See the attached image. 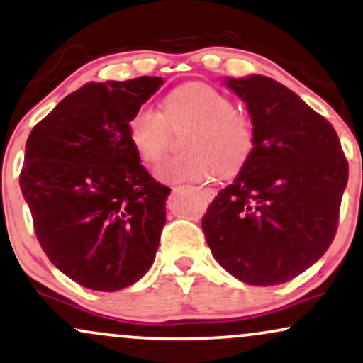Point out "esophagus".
Listing matches in <instances>:
<instances>
[{"mask_svg": "<svg viewBox=\"0 0 363 363\" xmlns=\"http://www.w3.org/2000/svg\"><path fill=\"white\" fill-rule=\"evenodd\" d=\"M197 191L200 195H202L203 199L208 200V202H211V200L216 197V190L214 189H203V186H197Z\"/></svg>", "mask_w": 363, "mask_h": 363, "instance_id": "34e87169", "label": "esophagus"}]
</instances>
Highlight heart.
Returning <instances> with one entry per match:
<instances>
[{
    "instance_id": "obj_1",
    "label": "heart",
    "mask_w": 363,
    "mask_h": 363,
    "mask_svg": "<svg viewBox=\"0 0 363 363\" xmlns=\"http://www.w3.org/2000/svg\"><path fill=\"white\" fill-rule=\"evenodd\" d=\"M190 125L183 135L185 155L164 160L156 168L163 182H203L217 173L233 177L248 163L255 147L250 117L234 108L231 98L211 84L191 81L164 96L161 112L140 105L127 122V134L140 161L152 164L164 155L169 129Z\"/></svg>"
}]
</instances>
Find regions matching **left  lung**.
<instances>
[{
	"label": "left lung",
	"instance_id": "8db88e82",
	"mask_svg": "<svg viewBox=\"0 0 363 363\" xmlns=\"http://www.w3.org/2000/svg\"><path fill=\"white\" fill-rule=\"evenodd\" d=\"M225 84L248 106L255 147L207 207L203 234L241 282H289L335 240L348 161L333 125L287 86L258 74Z\"/></svg>",
	"mask_w": 363,
	"mask_h": 363
}]
</instances>
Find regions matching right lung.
I'll return each mask as SVG.
<instances>
[{
  "label": "right lung",
  "instance_id": "right-lung-1",
  "mask_svg": "<svg viewBox=\"0 0 363 363\" xmlns=\"http://www.w3.org/2000/svg\"><path fill=\"white\" fill-rule=\"evenodd\" d=\"M163 79L88 83L30 132L20 189L47 258L91 291L135 284L155 262L168 186L132 147L127 122Z\"/></svg>",
  "mask_w": 363,
  "mask_h": 363
}]
</instances>
